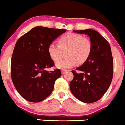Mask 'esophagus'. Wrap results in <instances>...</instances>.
I'll return each instance as SVG.
<instances>
[{"label": "esophagus", "mask_w": 125, "mask_h": 125, "mask_svg": "<svg viewBox=\"0 0 125 125\" xmlns=\"http://www.w3.org/2000/svg\"><path fill=\"white\" fill-rule=\"evenodd\" d=\"M61 72H62V74H65V73H66V72H67V71L66 70H62L61 71Z\"/></svg>", "instance_id": "esophagus-1"}]
</instances>
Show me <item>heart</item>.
<instances>
[{
	"label": "heart",
	"instance_id": "b5f03b06",
	"mask_svg": "<svg viewBox=\"0 0 125 125\" xmlns=\"http://www.w3.org/2000/svg\"><path fill=\"white\" fill-rule=\"evenodd\" d=\"M59 44L52 42L49 45L47 52L53 61L60 60L63 51L67 50V58L55 63L59 69L72 68L75 64H83L88 59L93 49L92 42L89 39L80 34L68 33L59 39Z\"/></svg>",
	"mask_w": 125,
	"mask_h": 125
}]
</instances>
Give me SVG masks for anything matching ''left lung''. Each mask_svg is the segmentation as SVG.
I'll return each mask as SVG.
<instances>
[{"mask_svg": "<svg viewBox=\"0 0 125 125\" xmlns=\"http://www.w3.org/2000/svg\"><path fill=\"white\" fill-rule=\"evenodd\" d=\"M73 31L89 36L93 49L88 59L76 69L79 72L72 71L74 77L70 87L79 101L93 103L104 95L111 84L114 73L111 48L107 41L95 30Z\"/></svg>", "mask_w": 125, "mask_h": 125, "instance_id": "1", "label": "left lung"}]
</instances>
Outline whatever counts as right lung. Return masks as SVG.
I'll return each mask as SVG.
<instances>
[{
    "instance_id": "obj_1",
    "label": "right lung",
    "mask_w": 125,
    "mask_h": 125,
    "mask_svg": "<svg viewBox=\"0 0 125 125\" xmlns=\"http://www.w3.org/2000/svg\"><path fill=\"white\" fill-rule=\"evenodd\" d=\"M66 30L36 26L22 36L15 44L11 60V76L18 93L31 102L43 101L52 93L60 70H45L54 65L47 48Z\"/></svg>"
}]
</instances>
